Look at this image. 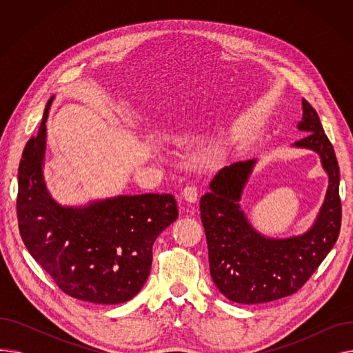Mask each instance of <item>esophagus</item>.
<instances>
[{
	"mask_svg": "<svg viewBox=\"0 0 353 353\" xmlns=\"http://www.w3.org/2000/svg\"><path fill=\"white\" fill-rule=\"evenodd\" d=\"M181 197L186 200L188 203H196L197 197H199V192L197 188L194 186H186L181 190Z\"/></svg>",
	"mask_w": 353,
	"mask_h": 353,
	"instance_id": "obj_1",
	"label": "esophagus"
}]
</instances>
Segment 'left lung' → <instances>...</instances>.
<instances>
[{
  "mask_svg": "<svg viewBox=\"0 0 353 353\" xmlns=\"http://www.w3.org/2000/svg\"><path fill=\"white\" fill-rule=\"evenodd\" d=\"M298 128L305 136L294 147L316 152L329 177L323 205L312 228L299 236L272 239L253 229L239 201L256 159L221 169L200 199L210 274L214 285L236 303H265L298 292L319 268L341 232L339 165L319 116L303 99Z\"/></svg>",
  "mask_w": 353,
  "mask_h": 353,
  "instance_id": "1",
  "label": "left lung"
}]
</instances>
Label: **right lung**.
Wrapping results in <instances>:
<instances>
[{
	"label": "right lung",
	"mask_w": 353,
	"mask_h": 353,
	"mask_svg": "<svg viewBox=\"0 0 353 353\" xmlns=\"http://www.w3.org/2000/svg\"><path fill=\"white\" fill-rule=\"evenodd\" d=\"M52 99L18 167V229L31 256L64 293L99 305L124 303L150 274L154 240L179 216L176 199L147 193L80 208L59 205L43 176Z\"/></svg>",
	"instance_id": "add662e5"
}]
</instances>
